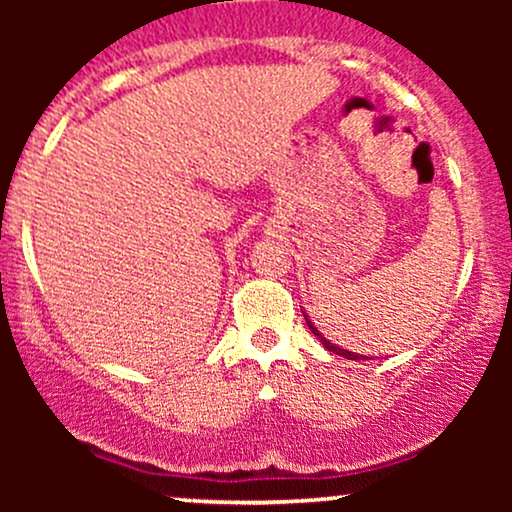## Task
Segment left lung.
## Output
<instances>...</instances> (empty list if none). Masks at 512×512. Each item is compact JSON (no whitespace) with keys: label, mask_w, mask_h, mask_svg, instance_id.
<instances>
[{"label":"left lung","mask_w":512,"mask_h":512,"mask_svg":"<svg viewBox=\"0 0 512 512\" xmlns=\"http://www.w3.org/2000/svg\"><path fill=\"white\" fill-rule=\"evenodd\" d=\"M303 317H305V322H308V330H310V332H313L317 339H320V344H322V346H325V349H327V351H332V354H337V356H344V358H349V361H363V358H361V356H358V354H354V351H346V349H339V346H337V344L327 342V339H325V337H322V334H320V330H317V327L313 325V322H310V317H308V315H305V313H303Z\"/></svg>","instance_id":"left-lung-1"}]
</instances>
